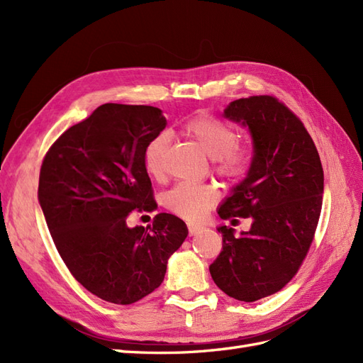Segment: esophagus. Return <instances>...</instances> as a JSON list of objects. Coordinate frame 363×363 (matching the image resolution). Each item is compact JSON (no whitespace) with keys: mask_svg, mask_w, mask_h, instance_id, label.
Instances as JSON below:
<instances>
[{"mask_svg":"<svg viewBox=\"0 0 363 363\" xmlns=\"http://www.w3.org/2000/svg\"><path fill=\"white\" fill-rule=\"evenodd\" d=\"M188 230H189V235H191V236H195V235H199L200 232H203L204 227H203V225H199V224L188 223Z\"/></svg>","mask_w":363,"mask_h":363,"instance_id":"obj_1","label":"esophagus"}]
</instances>
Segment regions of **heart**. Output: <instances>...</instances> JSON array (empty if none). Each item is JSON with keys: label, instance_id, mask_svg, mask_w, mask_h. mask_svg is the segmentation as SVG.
Instances as JSON below:
<instances>
[{"label": "heart", "instance_id": "heart-1", "mask_svg": "<svg viewBox=\"0 0 363 363\" xmlns=\"http://www.w3.org/2000/svg\"><path fill=\"white\" fill-rule=\"evenodd\" d=\"M186 133L191 135L207 156L215 159V171L227 180L239 182L248 174L252 162V148L247 142L238 140V131L211 113H196L184 123ZM171 142L168 131L152 138L144 152L147 171L160 177L163 159ZM221 199L213 184L179 183L163 196L164 207L188 221L201 219Z\"/></svg>", "mask_w": 363, "mask_h": 363}]
</instances>
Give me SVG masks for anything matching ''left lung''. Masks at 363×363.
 <instances>
[{
	"instance_id": "left-lung-1",
	"label": "left lung",
	"mask_w": 363,
	"mask_h": 363,
	"mask_svg": "<svg viewBox=\"0 0 363 363\" xmlns=\"http://www.w3.org/2000/svg\"><path fill=\"white\" fill-rule=\"evenodd\" d=\"M224 116L250 128L255 156L218 215L252 224L240 236L232 227L218 228L223 251L208 271L223 292L251 303L279 292L298 272L320 219L324 171L301 119L276 96L239 98Z\"/></svg>"
}]
</instances>
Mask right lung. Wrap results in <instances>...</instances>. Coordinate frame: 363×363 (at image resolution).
I'll return each instance as SVG.
<instances>
[{"instance_id":"add662e5","label":"right lung","mask_w":363,"mask_h":363,"mask_svg":"<svg viewBox=\"0 0 363 363\" xmlns=\"http://www.w3.org/2000/svg\"><path fill=\"white\" fill-rule=\"evenodd\" d=\"M164 127L157 107L107 103L60 135L42 162L38 196L54 245L74 279L108 303L133 304L157 289L188 236L171 213L127 225L133 211L157 208L144 152Z\"/></svg>"}]
</instances>
